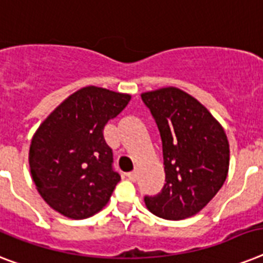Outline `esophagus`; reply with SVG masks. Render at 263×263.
Wrapping results in <instances>:
<instances>
[{
	"mask_svg": "<svg viewBox=\"0 0 263 263\" xmlns=\"http://www.w3.org/2000/svg\"><path fill=\"white\" fill-rule=\"evenodd\" d=\"M127 177H128V180H131V181H135V180H136V173H135V172L127 173Z\"/></svg>",
	"mask_w": 263,
	"mask_h": 263,
	"instance_id": "obj_1",
	"label": "esophagus"
}]
</instances>
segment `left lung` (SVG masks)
<instances>
[{"label":"left lung","instance_id":"8db88e82","mask_svg":"<svg viewBox=\"0 0 263 263\" xmlns=\"http://www.w3.org/2000/svg\"><path fill=\"white\" fill-rule=\"evenodd\" d=\"M161 132L166 183L147 209L166 220H182L206 206L230 167L224 128L201 102L178 87L142 93Z\"/></svg>","mask_w":263,"mask_h":263}]
</instances>
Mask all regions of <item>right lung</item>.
<instances>
[{
  "label": "right lung",
  "instance_id": "obj_1",
  "mask_svg": "<svg viewBox=\"0 0 263 263\" xmlns=\"http://www.w3.org/2000/svg\"><path fill=\"white\" fill-rule=\"evenodd\" d=\"M131 95L85 86L70 95L36 129L29 147L32 180L43 200L63 216L82 220L108 204L120 176L104 127Z\"/></svg>",
  "mask_w": 263,
  "mask_h": 263
}]
</instances>
